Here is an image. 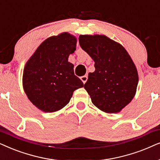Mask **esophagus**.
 I'll return each instance as SVG.
<instances>
[{
    "label": "esophagus",
    "instance_id": "1",
    "mask_svg": "<svg viewBox=\"0 0 160 160\" xmlns=\"http://www.w3.org/2000/svg\"><path fill=\"white\" fill-rule=\"evenodd\" d=\"M80 79H81L82 82H83V83L85 84V83H86V82L87 81V80H88V76H86V75L82 76L81 78H80Z\"/></svg>",
    "mask_w": 160,
    "mask_h": 160
}]
</instances>
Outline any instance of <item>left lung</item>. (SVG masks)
Returning <instances> with one entry per match:
<instances>
[{
  "label": "left lung",
  "instance_id": "1",
  "mask_svg": "<svg viewBox=\"0 0 160 160\" xmlns=\"http://www.w3.org/2000/svg\"><path fill=\"white\" fill-rule=\"evenodd\" d=\"M79 44L94 61L84 88L96 107L108 113L121 111L135 97L138 74L127 50L104 35H80Z\"/></svg>",
  "mask_w": 160,
  "mask_h": 160
}]
</instances>
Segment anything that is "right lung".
Returning a JSON list of instances; mask_svg holds the SVG:
<instances>
[{"instance_id": "obj_1", "label": "right lung", "mask_w": 160, "mask_h": 160, "mask_svg": "<svg viewBox=\"0 0 160 160\" xmlns=\"http://www.w3.org/2000/svg\"><path fill=\"white\" fill-rule=\"evenodd\" d=\"M77 39L68 33L48 38L26 63L22 84L32 103L42 111L55 112L69 103L74 91L83 86L68 61Z\"/></svg>"}]
</instances>
